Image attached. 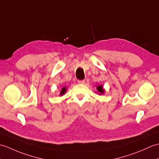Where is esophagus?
Masks as SVG:
<instances>
[{
	"label": "esophagus",
	"instance_id": "esophagus-1",
	"mask_svg": "<svg viewBox=\"0 0 159 159\" xmlns=\"http://www.w3.org/2000/svg\"><path fill=\"white\" fill-rule=\"evenodd\" d=\"M78 83L80 84H83L84 83V80H78Z\"/></svg>",
	"mask_w": 159,
	"mask_h": 159
}]
</instances>
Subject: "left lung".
Returning a JSON list of instances; mask_svg holds the SVG:
<instances>
[{"instance_id":"1","label":"left lung","mask_w":159,"mask_h":159,"mask_svg":"<svg viewBox=\"0 0 159 159\" xmlns=\"http://www.w3.org/2000/svg\"><path fill=\"white\" fill-rule=\"evenodd\" d=\"M96 89L99 92V95H101V94H104L105 93V90L103 88V86L102 85V84H99V85H97L96 87Z\"/></svg>"}]
</instances>
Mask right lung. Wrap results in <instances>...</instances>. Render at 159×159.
<instances>
[{
  "instance_id": "obj_1",
  "label": "right lung",
  "mask_w": 159,
  "mask_h": 159,
  "mask_svg": "<svg viewBox=\"0 0 159 159\" xmlns=\"http://www.w3.org/2000/svg\"><path fill=\"white\" fill-rule=\"evenodd\" d=\"M66 91H67V87H62L61 89V90H60V96H62L63 95H64L65 93H66Z\"/></svg>"
}]
</instances>
